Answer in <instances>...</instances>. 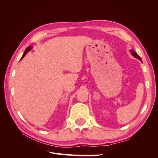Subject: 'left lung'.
<instances>
[{
  "label": "left lung",
  "mask_w": 158,
  "mask_h": 158,
  "mask_svg": "<svg viewBox=\"0 0 158 158\" xmlns=\"http://www.w3.org/2000/svg\"><path fill=\"white\" fill-rule=\"evenodd\" d=\"M131 53H132V55L134 56L135 57V58H137V59H138L142 61V60H141V58H140V57L139 56H138V55L136 53V52H135V51H133L132 50H131Z\"/></svg>",
  "instance_id": "left-lung-1"
}]
</instances>
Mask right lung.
Segmentation results:
<instances>
[{"label":"right lung","instance_id":"add662e5","mask_svg":"<svg viewBox=\"0 0 158 158\" xmlns=\"http://www.w3.org/2000/svg\"><path fill=\"white\" fill-rule=\"evenodd\" d=\"M31 49V47H28L27 48H26V50H25V51H24V53L23 54V55H22V56L21 59H22L23 58V57H24V56L27 54V52L28 51H30ZM21 59H20V60H21Z\"/></svg>","mask_w":158,"mask_h":158}]
</instances>
